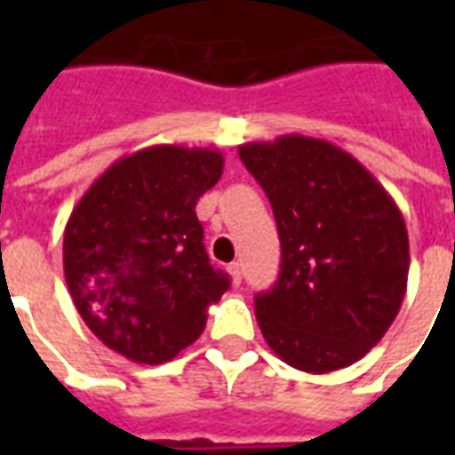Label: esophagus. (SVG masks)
Listing matches in <instances>:
<instances>
[{"mask_svg":"<svg viewBox=\"0 0 455 455\" xmlns=\"http://www.w3.org/2000/svg\"><path fill=\"white\" fill-rule=\"evenodd\" d=\"M228 275L234 280V285H241V277H243V273H241V263H231V266H228Z\"/></svg>","mask_w":455,"mask_h":455,"instance_id":"1","label":"esophagus"}]
</instances>
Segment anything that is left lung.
<instances>
[{
  "mask_svg": "<svg viewBox=\"0 0 455 455\" xmlns=\"http://www.w3.org/2000/svg\"><path fill=\"white\" fill-rule=\"evenodd\" d=\"M275 214L283 263L256 297L263 339L297 371L361 361L400 312L410 238L400 207L351 153L299 133L238 146Z\"/></svg>",
  "mask_w": 455,
  "mask_h": 455,
  "instance_id": "left-lung-1",
  "label": "left lung"
}]
</instances>
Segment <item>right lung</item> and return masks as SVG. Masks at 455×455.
I'll list each match as a JSON object with an SVG mask.
<instances>
[{
    "instance_id": "obj_1",
    "label": "right lung",
    "mask_w": 455,
    "mask_h": 455,
    "mask_svg": "<svg viewBox=\"0 0 455 455\" xmlns=\"http://www.w3.org/2000/svg\"><path fill=\"white\" fill-rule=\"evenodd\" d=\"M221 170L217 148L148 146L109 165L75 204L63 234L65 283L90 331L124 358L172 361L228 290L195 212Z\"/></svg>"
}]
</instances>
